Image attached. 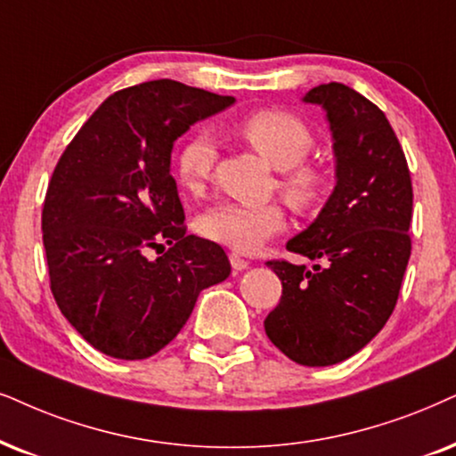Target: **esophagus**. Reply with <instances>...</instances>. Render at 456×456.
Masks as SVG:
<instances>
[{"label": "esophagus", "instance_id": "obj_1", "mask_svg": "<svg viewBox=\"0 0 456 456\" xmlns=\"http://www.w3.org/2000/svg\"><path fill=\"white\" fill-rule=\"evenodd\" d=\"M229 261H232V267L235 271H244V269H248V265H250L244 256H240L238 252H232V255H229Z\"/></svg>", "mask_w": 456, "mask_h": 456}]
</instances>
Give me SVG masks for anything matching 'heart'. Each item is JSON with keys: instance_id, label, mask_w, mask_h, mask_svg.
<instances>
[{"instance_id": "b5f03b06", "label": "heart", "mask_w": 456, "mask_h": 456, "mask_svg": "<svg viewBox=\"0 0 456 456\" xmlns=\"http://www.w3.org/2000/svg\"><path fill=\"white\" fill-rule=\"evenodd\" d=\"M238 132L261 158L281 170L278 185L297 210H309L318 204L326 187V175L315 164L305 161L315 138L298 115L284 109H261L241 119ZM216 155V142L208 132L200 130L185 138L175 159L183 189L200 193L210 181ZM284 224V210L278 204L246 206L223 201L201 215L200 232L238 252H255L271 235L280 233Z\"/></svg>"}]
</instances>
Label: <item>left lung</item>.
I'll list each match as a JSON object with an SVG mask.
<instances>
[{"instance_id":"8db88e82","label":"left lung","mask_w":456,"mask_h":456,"mask_svg":"<svg viewBox=\"0 0 456 456\" xmlns=\"http://www.w3.org/2000/svg\"><path fill=\"white\" fill-rule=\"evenodd\" d=\"M303 101L326 111L337 185L318 218L286 244L322 265L267 261L281 298L265 332L297 364L332 366L366 347L395 307L412 248V183L394 128L366 96L330 82Z\"/></svg>"}]
</instances>
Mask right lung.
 <instances>
[{
    "instance_id": "1",
    "label": "right lung",
    "mask_w": 456,
    "mask_h": 456,
    "mask_svg": "<svg viewBox=\"0 0 456 456\" xmlns=\"http://www.w3.org/2000/svg\"><path fill=\"white\" fill-rule=\"evenodd\" d=\"M233 102L172 79L124 88L90 115L52 172L42 212L52 295L105 355H155L200 292L232 273L221 246L187 235L170 153L195 122ZM161 240L169 252L147 259Z\"/></svg>"
}]
</instances>
